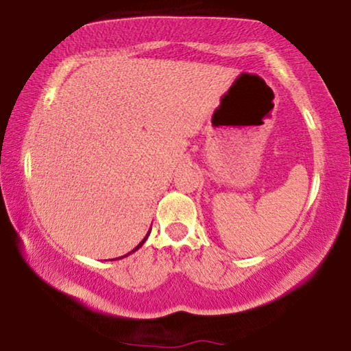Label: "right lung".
I'll use <instances>...</instances> for the list:
<instances>
[{
  "label": "right lung",
  "instance_id": "1",
  "mask_svg": "<svg viewBox=\"0 0 351 351\" xmlns=\"http://www.w3.org/2000/svg\"><path fill=\"white\" fill-rule=\"evenodd\" d=\"M149 234H151V230H149V232H147V234H146V237H145V239H143V240H141V241H140V245H138V246H136V248H133V250H132V251H130V253H127V254H124V256H121V258H117V259H122V258H127V256H128V254H132V253H135V251H136V250H138V248H141V246H143V243H145V241H146V239H147V235H149ZM112 261H114V259H112Z\"/></svg>",
  "mask_w": 351,
  "mask_h": 351
}]
</instances>
